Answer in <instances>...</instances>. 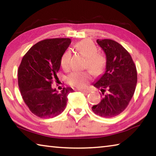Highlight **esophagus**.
Wrapping results in <instances>:
<instances>
[{
    "mask_svg": "<svg viewBox=\"0 0 156 156\" xmlns=\"http://www.w3.org/2000/svg\"><path fill=\"white\" fill-rule=\"evenodd\" d=\"M80 91L81 92H83V93H84V94H88V93H89V91L85 90V89H80Z\"/></svg>",
    "mask_w": 156,
    "mask_h": 156,
    "instance_id": "1",
    "label": "esophagus"
}]
</instances>
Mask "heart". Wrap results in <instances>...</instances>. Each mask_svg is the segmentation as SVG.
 <instances>
[{"instance_id":"b5f03b06","label":"heart","mask_w":156,"mask_h":156,"mask_svg":"<svg viewBox=\"0 0 156 156\" xmlns=\"http://www.w3.org/2000/svg\"><path fill=\"white\" fill-rule=\"evenodd\" d=\"M75 47L87 57L86 67L89 68L94 75H100L103 72L106 60L101 54H97L98 48L93 42L84 39L76 43ZM70 56L71 53L67 50L60 58V66L64 70L70 68ZM90 78L89 72H74L68 76L67 80L71 86L83 88L87 85Z\"/></svg>"}]
</instances>
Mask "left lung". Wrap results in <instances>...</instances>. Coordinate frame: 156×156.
Wrapping results in <instances>:
<instances>
[{
    "instance_id": "obj_1",
    "label": "left lung",
    "mask_w": 156,
    "mask_h": 156,
    "mask_svg": "<svg viewBox=\"0 0 156 156\" xmlns=\"http://www.w3.org/2000/svg\"><path fill=\"white\" fill-rule=\"evenodd\" d=\"M106 54L104 74L93 85L102 91V100L94 105V113L103 118H113L125 110L133 96L137 84L136 65L129 53L111 39L96 41Z\"/></svg>"
}]
</instances>
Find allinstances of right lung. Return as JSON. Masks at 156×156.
Instances as JSON below:
<instances>
[{
  "label": "right lung",
  "mask_w": 156,
  "mask_h": 156,
  "mask_svg": "<svg viewBox=\"0 0 156 156\" xmlns=\"http://www.w3.org/2000/svg\"><path fill=\"white\" fill-rule=\"evenodd\" d=\"M70 38H50L31 47L23 56L18 70V86L25 103L34 115L50 118L65 109L67 96L73 91L64 87L60 93L51 87L57 80L60 58L71 43Z\"/></svg>",
  "instance_id": "obj_1"
}]
</instances>
